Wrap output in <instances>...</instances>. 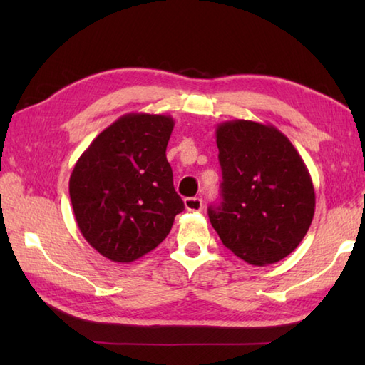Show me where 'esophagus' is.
Here are the masks:
<instances>
[{
	"label": "esophagus",
	"instance_id": "obj_1",
	"mask_svg": "<svg viewBox=\"0 0 365 365\" xmlns=\"http://www.w3.org/2000/svg\"><path fill=\"white\" fill-rule=\"evenodd\" d=\"M185 208L190 212H200L202 210V199L199 197H187L183 200Z\"/></svg>",
	"mask_w": 365,
	"mask_h": 365
}]
</instances>
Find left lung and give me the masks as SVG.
Masks as SVG:
<instances>
[{"instance_id":"left-lung-1","label":"left lung","mask_w":365,"mask_h":365,"mask_svg":"<svg viewBox=\"0 0 365 365\" xmlns=\"http://www.w3.org/2000/svg\"><path fill=\"white\" fill-rule=\"evenodd\" d=\"M222 169L220 207L208 218L237 257L265 267L287 257L315 213L311 174L290 139L269 123L235 119L216 127Z\"/></svg>"}]
</instances>
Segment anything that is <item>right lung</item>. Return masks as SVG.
<instances>
[{"mask_svg": "<svg viewBox=\"0 0 365 365\" xmlns=\"http://www.w3.org/2000/svg\"><path fill=\"white\" fill-rule=\"evenodd\" d=\"M173 130L170 115L125 114L75 163L68 192L76 224L108 260L141 259L168 237L175 215L183 212L166 158Z\"/></svg>", "mask_w": 365, "mask_h": 365, "instance_id": "add662e5", "label": "right lung"}]
</instances>
